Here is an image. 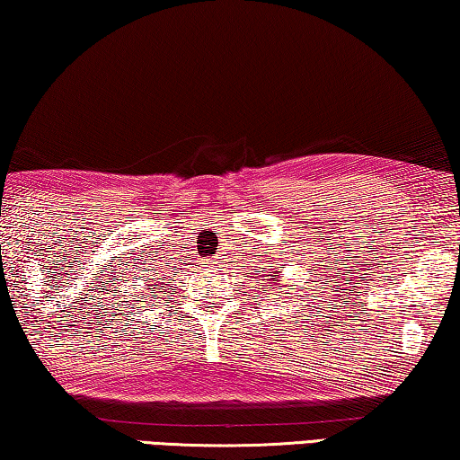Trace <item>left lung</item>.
Masks as SVG:
<instances>
[{"label": "left lung", "instance_id": "1", "mask_svg": "<svg viewBox=\"0 0 460 460\" xmlns=\"http://www.w3.org/2000/svg\"><path fill=\"white\" fill-rule=\"evenodd\" d=\"M271 279H275V278H273V275H271Z\"/></svg>", "mask_w": 460, "mask_h": 460}]
</instances>
